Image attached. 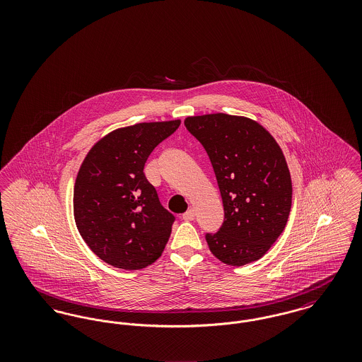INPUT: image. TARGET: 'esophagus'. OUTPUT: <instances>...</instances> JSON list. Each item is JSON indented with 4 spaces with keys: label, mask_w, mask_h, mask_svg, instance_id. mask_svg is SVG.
<instances>
[{
    "label": "esophagus",
    "mask_w": 362,
    "mask_h": 362,
    "mask_svg": "<svg viewBox=\"0 0 362 362\" xmlns=\"http://www.w3.org/2000/svg\"><path fill=\"white\" fill-rule=\"evenodd\" d=\"M182 217H183L185 221H192L194 217H195V210H194V209H189Z\"/></svg>",
    "instance_id": "obj_1"
}]
</instances>
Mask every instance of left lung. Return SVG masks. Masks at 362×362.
<instances>
[{"mask_svg": "<svg viewBox=\"0 0 362 362\" xmlns=\"http://www.w3.org/2000/svg\"><path fill=\"white\" fill-rule=\"evenodd\" d=\"M185 124L205 148L224 205V224L207 233L211 254L240 267L262 258L284 232L292 207V179L274 137L247 117L206 114Z\"/></svg>", "mask_w": 362, "mask_h": 362, "instance_id": "8db88e82", "label": "left lung"}]
</instances>
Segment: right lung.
I'll use <instances>...</instances> for the list:
<instances>
[{
    "instance_id": "obj_1",
    "label": "right lung",
    "mask_w": 362,
    "mask_h": 362,
    "mask_svg": "<svg viewBox=\"0 0 362 362\" xmlns=\"http://www.w3.org/2000/svg\"><path fill=\"white\" fill-rule=\"evenodd\" d=\"M180 119L142 122L112 130L86 153L73 189L76 226L92 252L122 270H141L161 257L173 214L161 206L144 165Z\"/></svg>"
}]
</instances>
